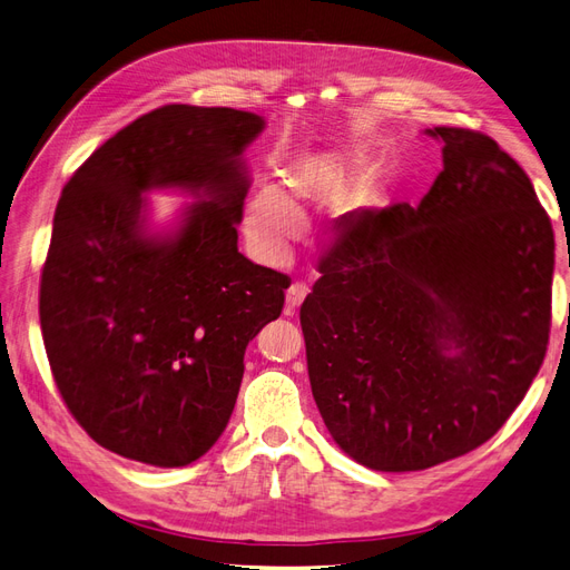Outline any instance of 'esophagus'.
Returning <instances> with one entry per match:
<instances>
[{"label": "esophagus", "instance_id": "obj_1", "mask_svg": "<svg viewBox=\"0 0 570 570\" xmlns=\"http://www.w3.org/2000/svg\"><path fill=\"white\" fill-rule=\"evenodd\" d=\"M307 298V286L303 282H295L288 286L286 291V312L293 314L295 309H298L303 305V301Z\"/></svg>", "mask_w": 570, "mask_h": 570}]
</instances>
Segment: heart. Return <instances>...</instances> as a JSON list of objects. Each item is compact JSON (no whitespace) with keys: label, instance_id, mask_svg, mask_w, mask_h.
I'll list each match as a JSON object with an SVG mask.
<instances>
[{"label":"heart","instance_id":"obj_1","mask_svg":"<svg viewBox=\"0 0 570 570\" xmlns=\"http://www.w3.org/2000/svg\"><path fill=\"white\" fill-rule=\"evenodd\" d=\"M363 179V163L354 154H324L295 163L284 190L258 188L244 209V233L256 254L279 261L301 235V218L309 205H337Z\"/></svg>","mask_w":570,"mask_h":570}]
</instances>
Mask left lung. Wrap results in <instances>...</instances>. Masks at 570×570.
<instances>
[{
    "instance_id": "1",
    "label": "left lung",
    "mask_w": 570,
    "mask_h": 570,
    "mask_svg": "<svg viewBox=\"0 0 570 570\" xmlns=\"http://www.w3.org/2000/svg\"><path fill=\"white\" fill-rule=\"evenodd\" d=\"M426 135L442 141L444 167L422 203L340 235L301 307L326 429L384 473L484 444L550 340L554 233L527 171L482 132Z\"/></svg>"
}]
</instances>
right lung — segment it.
I'll list each match as a JSON object with an SVG mask.
<instances>
[{
  "instance_id": "1",
  "label": "right lung",
  "mask_w": 570,
  "mask_h": 570,
  "mask_svg": "<svg viewBox=\"0 0 570 570\" xmlns=\"http://www.w3.org/2000/svg\"><path fill=\"white\" fill-rule=\"evenodd\" d=\"M263 128L249 111L165 105L62 188L41 269L43 346L67 410L114 454L158 468L207 454L246 344L282 314L288 277L237 252L242 154ZM154 187L198 197L177 234L145 230L140 193Z\"/></svg>"
}]
</instances>
